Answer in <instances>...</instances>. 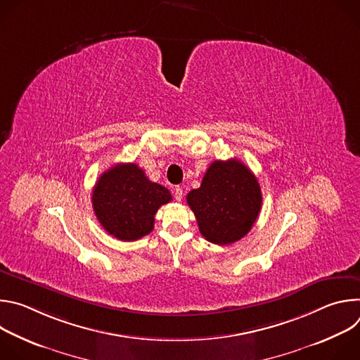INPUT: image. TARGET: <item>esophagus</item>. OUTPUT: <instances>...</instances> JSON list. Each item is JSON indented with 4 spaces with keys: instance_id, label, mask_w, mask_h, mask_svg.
<instances>
[{
    "instance_id": "34e87169",
    "label": "esophagus",
    "mask_w": 360,
    "mask_h": 360,
    "mask_svg": "<svg viewBox=\"0 0 360 360\" xmlns=\"http://www.w3.org/2000/svg\"><path fill=\"white\" fill-rule=\"evenodd\" d=\"M174 196H175V199H176L178 202H181V199H182V196H184V191H182L181 186H175V188H174Z\"/></svg>"
}]
</instances>
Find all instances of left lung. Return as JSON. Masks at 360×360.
<instances>
[{
	"instance_id": "obj_1",
	"label": "left lung",
	"mask_w": 360,
	"mask_h": 360,
	"mask_svg": "<svg viewBox=\"0 0 360 360\" xmlns=\"http://www.w3.org/2000/svg\"><path fill=\"white\" fill-rule=\"evenodd\" d=\"M202 236L217 245L243 238L262 207L258 179L239 160L214 161L198 189L186 195Z\"/></svg>"
}]
</instances>
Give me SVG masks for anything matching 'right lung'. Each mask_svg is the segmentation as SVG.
<instances>
[{"instance_id": "right-lung-1", "label": "right lung", "mask_w": 360, "mask_h": 360, "mask_svg": "<svg viewBox=\"0 0 360 360\" xmlns=\"http://www.w3.org/2000/svg\"><path fill=\"white\" fill-rule=\"evenodd\" d=\"M172 200L169 191L150 182L136 164H117L99 176L92 191L96 219L110 235L131 242L153 229L157 211Z\"/></svg>"}]
</instances>
